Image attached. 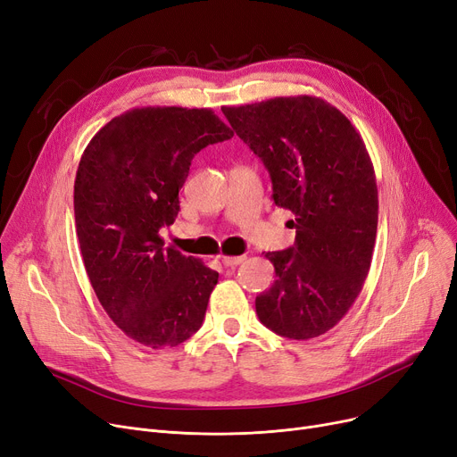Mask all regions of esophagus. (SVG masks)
<instances>
[{
    "mask_svg": "<svg viewBox=\"0 0 457 457\" xmlns=\"http://www.w3.org/2000/svg\"><path fill=\"white\" fill-rule=\"evenodd\" d=\"M245 262V255H222V263L226 267H237Z\"/></svg>",
    "mask_w": 457,
    "mask_h": 457,
    "instance_id": "obj_1",
    "label": "esophagus"
}]
</instances>
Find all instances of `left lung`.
I'll return each instance as SVG.
<instances>
[{
	"label": "left lung",
	"mask_w": 457,
	"mask_h": 457,
	"mask_svg": "<svg viewBox=\"0 0 457 457\" xmlns=\"http://www.w3.org/2000/svg\"><path fill=\"white\" fill-rule=\"evenodd\" d=\"M222 112L265 164L274 204L295 214V246L265 253L276 280L255 299L257 317L284 338H315L342 321L371 265L379 200L362 136L310 95Z\"/></svg>",
	"instance_id": "left-lung-1"
}]
</instances>
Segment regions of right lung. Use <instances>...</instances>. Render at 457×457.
I'll list each match as a JSON object with an SVG mask.
<instances>
[{
  "mask_svg": "<svg viewBox=\"0 0 457 457\" xmlns=\"http://www.w3.org/2000/svg\"><path fill=\"white\" fill-rule=\"evenodd\" d=\"M233 130L209 108L147 106L113 117L78 164L76 235L89 282L134 342L175 347L200 330L218 272L164 246L179 190L204 147Z\"/></svg>",
  "mask_w": 457,
  "mask_h": 457,
  "instance_id": "right-lung-1",
  "label": "right lung"
}]
</instances>
